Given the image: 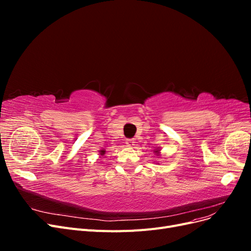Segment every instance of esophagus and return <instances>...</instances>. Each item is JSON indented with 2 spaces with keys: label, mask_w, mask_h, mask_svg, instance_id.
Returning a JSON list of instances; mask_svg holds the SVG:
<instances>
[{
  "label": "esophagus",
  "mask_w": 251,
  "mask_h": 251,
  "mask_svg": "<svg viewBox=\"0 0 251 251\" xmlns=\"http://www.w3.org/2000/svg\"><path fill=\"white\" fill-rule=\"evenodd\" d=\"M126 144L127 147H133V146H135V140L134 139H126Z\"/></svg>",
  "instance_id": "1"
}]
</instances>
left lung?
Instances as JSON below:
<instances>
[{
  "instance_id": "1",
  "label": "left lung",
  "mask_w": 251,
  "mask_h": 251,
  "mask_svg": "<svg viewBox=\"0 0 251 251\" xmlns=\"http://www.w3.org/2000/svg\"><path fill=\"white\" fill-rule=\"evenodd\" d=\"M154 151H155V153H156L157 155H159V153H160V150H159V149H157V150H155Z\"/></svg>"
}]
</instances>
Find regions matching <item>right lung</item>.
<instances>
[{
  "mask_svg": "<svg viewBox=\"0 0 251 251\" xmlns=\"http://www.w3.org/2000/svg\"><path fill=\"white\" fill-rule=\"evenodd\" d=\"M100 151V155H103L105 151H104V150H101V151Z\"/></svg>",
  "mask_w": 251,
  "mask_h": 251,
  "instance_id": "add662e5",
  "label": "right lung"
}]
</instances>
